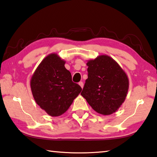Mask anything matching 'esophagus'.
Instances as JSON below:
<instances>
[{
  "label": "esophagus",
  "instance_id": "34e87169",
  "mask_svg": "<svg viewBox=\"0 0 157 157\" xmlns=\"http://www.w3.org/2000/svg\"><path fill=\"white\" fill-rule=\"evenodd\" d=\"M79 85L82 87V89H83V86H84L83 82H79Z\"/></svg>",
  "mask_w": 157,
  "mask_h": 157
}]
</instances>
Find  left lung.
<instances>
[{
    "instance_id": "1",
    "label": "left lung",
    "mask_w": 157,
    "mask_h": 157,
    "mask_svg": "<svg viewBox=\"0 0 157 157\" xmlns=\"http://www.w3.org/2000/svg\"><path fill=\"white\" fill-rule=\"evenodd\" d=\"M88 78L81 93L96 112L111 115L120 108L129 89L125 72L113 58L99 55L86 63Z\"/></svg>"
}]
</instances>
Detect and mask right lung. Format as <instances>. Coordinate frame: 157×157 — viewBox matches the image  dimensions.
<instances>
[{
  "label": "right lung",
  "instance_id": "obj_1",
  "mask_svg": "<svg viewBox=\"0 0 157 157\" xmlns=\"http://www.w3.org/2000/svg\"><path fill=\"white\" fill-rule=\"evenodd\" d=\"M65 63L57 53H51L41 61L30 79L34 100L51 116L64 113L82 91L72 81Z\"/></svg>",
  "mask_w": 157,
  "mask_h": 157
}]
</instances>
